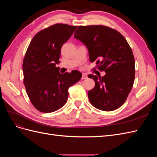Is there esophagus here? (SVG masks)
<instances>
[{
	"label": "esophagus",
	"instance_id": "34e87169",
	"mask_svg": "<svg viewBox=\"0 0 157 157\" xmlns=\"http://www.w3.org/2000/svg\"><path fill=\"white\" fill-rule=\"evenodd\" d=\"M88 78V76H87V75H86V74H82V80H84V79H86Z\"/></svg>",
	"mask_w": 157,
	"mask_h": 157
}]
</instances>
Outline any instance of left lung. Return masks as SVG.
Segmentation results:
<instances>
[{
    "instance_id": "8db88e82",
    "label": "left lung",
    "mask_w": 157,
    "mask_h": 157,
    "mask_svg": "<svg viewBox=\"0 0 157 157\" xmlns=\"http://www.w3.org/2000/svg\"><path fill=\"white\" fill-rule=\"evenodd\" d=\"M86 46L90 61L105 71L103 77L89 75L95 86L88 92L92 105L99 110L111 111L126 101L135 78V60L132 50L121 33L104 25L79 26L74 34Z\"/></svg>"
}]
</instances>
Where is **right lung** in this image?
I'll return each instance as SVG.
<instances>
[{
	"label": "right lung",
	"mask_w": 157,
	"mask_h": 157,
	"mask_svg": "<svg viewBox=\"0 0 157 157\" xmlns=\"http://www.w3.org/2000/svg\"><path fill=\"white\" fill-rule=\"evenodd\" d=\"M57 23L41 30L33 38L23 61V84L33 105L42 113L58 110L67 102L70 86L78 82V71L61 74V48L77 29Z\"/></svg>",
	"instance_id": "right-lung-1"
}]
</instances>
